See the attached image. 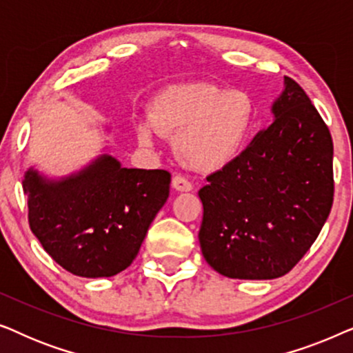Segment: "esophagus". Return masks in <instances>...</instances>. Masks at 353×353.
<instances>
[{
  "label": "esophagus",
  "instance_id": "34e87169",
  "mask_svg": "<svg viewBox=\"0 0 353 353\" xmlns=\"http://www.w3.org/2000/svg\"><path fill=\"white\" fill-rule=\"evenodd\" d=\"M172 186L175 188L176 191H181V192H188V191H192V183L188 181L185 176L181 175H176L173 176L172 180Z\"/></svg>",
  "mask_w": 353,
  "mask_h": 353
}]
</instances>
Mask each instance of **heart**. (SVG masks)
<instances>
[{"label": "heart", "instance_id": "heart-1", "mask_svg": "<svg viewBox=\"0 0 353 353\" xmlns=\"http://www.w3.org/2000/svg\"><path fill=\"white\" fill-rule=\"evenodd\" d=\"M257 123L248 93L207 81L167 86L149 105V117L134 130L139 143L152 146L161 134L175 137V152L188 168L216 172L243 152Z\"/></svg>", "mask_w": 353, "mask_h": 353}]
</instances>
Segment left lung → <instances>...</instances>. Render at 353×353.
<instances>
[{"label": "left lung", "mask_w": 353, "mask_h": 353, "mask_svg": "<svg viewBox=\"0 0 353 353\" xmlns=\"http://www.w3.org/2000/svg\"><path fill=\"white\" fill-rule=\"evenodd\" d=\"M272 112L274 122L199 191L202 255L228 278L291 272L332 207V139L310 98L284 77Z\"/></svg>", "instance_id": "8db88e82"}]
</instances>
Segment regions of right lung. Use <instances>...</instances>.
<instances>
[{
	"label": "right lung",
	"mask_w": 353,
	"mask_h": 353,
	"mask_svg": "<svg viewBox=\"0 0 353 353\" xmlns=\"http://www.w3.org/2000/svg\"><path fill=\"white\" fill-rule=\"evenodd\" d=\"M167 170L125 168L101 154L81 170L23 175L32 233L56 263L83 278H109L130 267L170 192Z\"/></svg>",
	"instance_id": "obj_1"
}]
</instances>
